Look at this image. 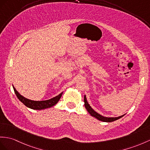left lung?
Segmentation results:
<instances>
[{"instance_id":"8db88e82","label":"left lung","mask_w":150,"mask_h":150,"mask_svg":"<svg viewBox=\"0 0 150 150\" xmlns=\"http://www.w3.org/2000/svg\"><path fill=\"white\" fill-rule=\"evenodd\" d=\"M84 103H85V106L86 109V110L88 111V112L92 116H93V117L96 118L98 120H100V121H103L104 122H112L115 121V120H117L120 119V118L123 117V116H124V115H122V116H119V117H116V118L104 117V116L99 115L98 113L95 111L93 109L90 107V105L88 104V102L86 100V98L85 96V97H84Z\"/></svg>"}]
</instances>
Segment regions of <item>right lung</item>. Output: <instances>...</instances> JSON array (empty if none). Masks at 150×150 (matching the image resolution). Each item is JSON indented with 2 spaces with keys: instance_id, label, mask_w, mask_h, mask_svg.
Here are the masks:
<instances>
[{
  "instance_id": "1",
  "label": "right lung",
  "mask_w": 150,
  "mask_h": 150,
  "mask_svg": "<svg viewBox=\"0 0 150 150\" xmlns=\"http://www.w3.org/2000/svg\"><path fill=\"white\" fill-rule=\"evenodd\" d=\"M13 89L14 91V93H15L16 96H17L18 99H19L25 105H26L27 107L30 109H37V110H41V109H46V108L53 106V105H55L58 103V100H60L62 95L63 93V92H62L55 97H53L52 98H51V99L47 100L35 101V100H29L28 98H25L22 96H21V95L17 92L14 87H13Z\"/></svg>"
}]
</instances>
